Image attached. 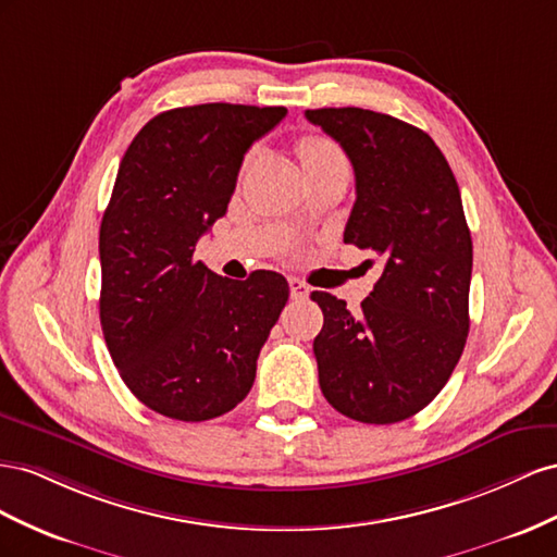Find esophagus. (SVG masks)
Listing matches in <instances>:
<instances>
[{
    "mask_svg": "<svg viewBox=\"0 0 557 557\" xmlns=\"http://www.w3.org/2000/svg\"><path fill=\"white\" fill-rule=\"evenodd\" d=\"M289 292H292V298H296V300H304L310 296V287L298 277H289Z\"/></svg>",
    "mask_w": 557,
    "mask_h": 557,
    "instance_id": "obj_1",
    "label": "esophagus"
}]
</instances>
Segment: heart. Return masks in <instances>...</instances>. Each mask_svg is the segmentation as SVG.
I'll return each mask as SVG.
<instances>
[{"mask_svg": "<svg viewBox=\"0 0 557 557\" xmlns=\"http://www.w3.org/2000/svg\"><path fill=\"white\" fill-rule=\"evenodd\" d=\"M298 153H300V161H304L306 168L345 161L343 151L336 147V141H331L329 137H322V135H310V137L300 139Z\"/></svg>", "mask_w": 557, "mask_h": 557, "instance_id": "1", "label": "heart"}]
</instances>
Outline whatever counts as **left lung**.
Here are the masks:
<instances>
[{
  "instance_id": "obj_1",
  "label": "left lung",
  "mask_w": 557,
  "mask_h": 557,
  "mask_svg": "<svg viewBox=\"0 0 557 557\" xmlns=\"http://www.w3.org/2000/svg\"><path fill=\"white\" fill-rule=\"evenodd\" d=\"M355 168L343 240L383 273L361 310L312 292L324 326L312 349L326 401L367 424L416 416L448 383L469 333L471 233L446 156L416 125L359 107L308 109Z\"/></svg>"
}]
</instances>
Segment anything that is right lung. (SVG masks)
Segmentation results:
<instances>
[{"mask_svg":"<svg viewBox=\"0 0 557 557\" xmlns=\"http://www.w3.org/2000/svg\"><path fill=\"white\" fill-rule=\"evenodd\" d=\"M284 116L228 102L170 109L119 165L100 226V322L123 383L165 418L202 422L240 404L289 298L273 270L240 282L194 257L228 210L247 149Z\"/></svg>","mask_w":557,"mask_h":557,"instance_id":"add662e5","label":"right lung"}]
</instances>
